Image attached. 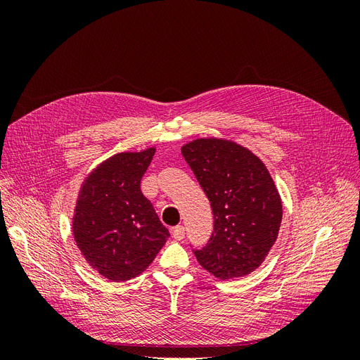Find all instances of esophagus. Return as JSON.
Wrapping results in <instances>:
<instances>
[{"label": "esophagus", "mask_w": 360, "mask_h": 360, "mask_svg": "<svg viewBox=\"0 0 360 360\" xmlns=\"http://www.w3.org/2000/svg\"><path fill=\"white\" fill-rule=\"evenodd\" d=\"M171 234H172L174 238H176V240H183V238H184V226H181V225L174 226L171 230Z\"/></svg>", "instance_id": "obj_1"}]
</instances>
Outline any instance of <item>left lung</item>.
<instances>
[{"mask_svg":"<svg viewBox=\"0 0 360 360\" xmlns=\"http://www.w3.org/2000/svg\"><path fill=\"white\" fill-rule=\"evenodd\" d=\"M213 210V233L198 263L212 275L234 279L261 266L275 245L282 202L264 163L233 141L200 138L181 147Z\"/></svg>","mask_w":360,"mask_h":360,"instance_id":"obj_1","label":"left lung"}]
</instances>
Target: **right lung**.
<instances>
[{"mask_svg":"<svg viewBox=\"0 0 360 360\" xmlns=\"http://www.w3.org/2000/svg\"><path fill=\"white\" fill-rule=\"evenodd\" d=\"M155 148L118 153L82 183L73 214V236L86 263L112 282L129 281L151 264L169 231L141 192Z\"/></svg>","mask_w":360,"mask_h":360,"instance_id":"1","label":"right lung"}]
</instances>
